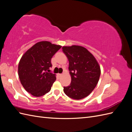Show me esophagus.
<instances>
[{"label":"esophagus","mask_w":132,"mask_h":132,"mask_svg":"<svg viewBox=\"0 0 132 132\" xmlns=\"http://www.w3.org/2000/svg\"><path fill=\"white\" fill-rule=\"evenodd\" d=\"M58 75L59 77H61V76L62 75V74H58Z\"/></svg>","instance_id":"esophagus-1"}]
</instances>
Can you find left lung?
I'll use <instances>...</instances> for the list:
<instances>
[{
	"mask_svg": "<svg viewBox=\"0 0 132 132\" xmlns=\"http://www.w3.org/2000/svg\"><path fill=\"white\" fill-rule=\"evenodd\" d=\"M69 61L70 84L64 86V92L71 98L80 100L94 90L101 74L100 68L94 55L79 46L62 47Z\"/></svg>",
	"mask_w": 132,
	"mask_h": 132,
	"instance_id": "left-lung-1",
	"label": "left lung"
}]
</instances>
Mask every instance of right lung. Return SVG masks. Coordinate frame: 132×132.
<instances>
[{"label":"right lung","mask_w":132,"mask_h":132,"mask_svg":"<svg viewBox=\"0 0 132 132\" xmlns=\"http://www.w3.org/2000/svg\"><path fill=\"white\" fill-rule=\"evenodd\" d=\"M61 47L48 41L39 42L22 55L18 67L19 77L28 93L39 97L50 91L56 78L47 71L52 67V58Z\"/></svg>","instance_id":"1"}]
</instances>
